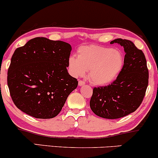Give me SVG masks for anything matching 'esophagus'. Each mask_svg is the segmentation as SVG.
Segmentation results:
<instances>
[{
    "instance_id": "34e87169",
    "label": "esophagus",
    "mask_w": 158,
    "mask_h": 158,
    "mask_svg": "<svg viewBox=\"0 0 158 158\" xmlns=\"http://www.w3.org/2000/svg\"><path fill=\"white\" fill-rule=\"evenodd\" d=\"M85 84V81H79V83H78L79 86H82V85H84Z\"/></svg>"
}]
</instances>
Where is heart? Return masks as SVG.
Listing matches in <instances>:
<instances>
[{
    "label": "heart",
    "mask_w": 158,
    "mask_h": 158,
    "mask_svg": "<svg viewBox=\"0 0 158 158\" xmlns=\"http://www.w3.org/2000/svg\"><path fill=\"white\" fill-rule=\"evenodd\" d=\"M78 58L70 56L68 68L76 78L85 77L88 72V79L92 84L107 85L118 77L124 65L122 52L111 48L87 45L81 46L77 51Z\"/></svg>",
    "instance_id": "1"
}]
</instances>
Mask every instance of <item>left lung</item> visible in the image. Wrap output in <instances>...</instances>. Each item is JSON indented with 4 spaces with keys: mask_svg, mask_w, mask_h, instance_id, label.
Segmentation results:
<instances>
[{
    "mask_svg": "<svg viewBox=\"0 0 158 158\" xmlns=\"http://www.w3.org/2000/svg\"><path fill=\"white\" fill-rule=\"evenodd\" d=\"M118 44L126 52L122 71L108 86L94 88L90 109L106 119H118L135 111L140 106L148 83L146 59L142 50L131 41L117 39L110 44Z\"/></svg>",
    "mask_w": 158,
    "mask_h": 158,
    "instance_id": "1",
    "label": "left lung"
}]
</instances>
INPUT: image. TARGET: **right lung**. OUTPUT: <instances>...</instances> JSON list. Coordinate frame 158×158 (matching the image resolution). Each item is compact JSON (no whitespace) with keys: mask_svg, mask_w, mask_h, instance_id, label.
<instances>
[{"mask_svg":"<svg viewBox=\"0 0 158 158\" xmlns=\"http://www.w3.org/2000/svg\"><path fill=\"white\" fill-rule=\"evenodd\" d=\"M72 48L62 41L37 37L17 48L7 76L14 104L39 119L56 117L78 81L68 73Z\"/></svg>","mask_w":158,"mask_h":158,"instance_id":"right-lung-1","label":"right lung"}]
</instances>
